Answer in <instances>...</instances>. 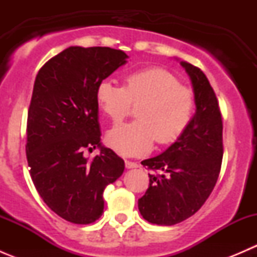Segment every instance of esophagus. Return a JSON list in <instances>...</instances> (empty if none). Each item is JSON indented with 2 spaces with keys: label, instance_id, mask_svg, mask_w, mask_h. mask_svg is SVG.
Segmentation results:
<instances>
[{
  "label": "esophagus",
  "instance_id": "1",
  "mask_svg": "<svg viewBox=\"0 0 257 257\" xmlns=\"http://www.w3.org/2000/svg\"><path fill=\"white\" fill-rule=\"evenodd\" d=\"M139 164L136 162H131V160H125V168L128 169H132V168H138Z\"/></svg>",
  "mask_w": 257,
  "mask_h": 257
}]
</instances>
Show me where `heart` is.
Here are the masks:
<instances>
[{"label":"heart","instance_id":"obj_1","mask_svg":"<svg viewBox=\"0 0 257 257\" xmlns=\"http://www.w3.org/2000/svg\"><path fill=\"white\" fill-rule=\"evenodd\" d=\"M95 97L102 112L114 123L128 115L132 104H139L136 120L114 126L107 134L108 145L124 157L143 155L154 142L159 145L174 143L186 131L195 112L193 90L163 68L131 72L124 78V85L102 80Z\"/></svg>","mask_w":257,"mask_h":257}]
</instances>
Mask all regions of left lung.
I'll use <instances>...</instances> for the list:
<instances>
[{"mask_svg":"<svg viewBox=\"0 0 257 257\" xmlns=\"http://www.w3.org/2000/svg\"><path fill=\"white\" fill-rule=\"evenodd\" d=\"M181 66L193 83L195 115L163 154L142 162L160 174H149V188L138 200L147 221L168 226L184 221L204 205L219 178L224 154L222 119L214 89L200 68L186 62Z\"/></svg>","mask_w":257,"mask_h":257,"instance_id":"obj_1","label":"left lung"}]
</instances>
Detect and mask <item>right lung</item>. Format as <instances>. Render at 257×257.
<instances>
[{
  "instance_id": "1",
  "label": "right lung",
  "mask_w": 257,
  "mask_h": 257,
  "mask_svg": "<svg viewBox=\"0 0 257 257\" xmlns=\"http://www.w3.org/2000/svg\"><path fill=\"white\" fill-rule=\"evenodd\" d=\"M126 58L120 49L69 47L36 77L27 116L30 174L48 208L73 224L99 219L105 186L124 172V160L100 144L95 90ZM95 146L101 154L84 158Z\"/></svg>"
}]
</instances>
